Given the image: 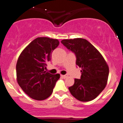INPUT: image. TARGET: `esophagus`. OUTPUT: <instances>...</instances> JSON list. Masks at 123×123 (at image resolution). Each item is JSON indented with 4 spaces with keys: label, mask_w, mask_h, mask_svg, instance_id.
I'll return each instance as SVG.
<instances>
[{
    "label": "esophagus",
    "mask_w": 123,
    "mask_h": 123,
    "mask_svg": "<svg viewBox=\"0 0 123 123\" xmlns=\"http://www.w3.org/2000/svg\"><path fill=\"white\" fill-rule=\"evenodd\" d=\"M61 76L63 78H66L68 77V75H67V74H66V75H61Z\"/></svg>",
    "instance_id": "1"
}]
</instances>
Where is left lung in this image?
I'll use <instances>...</instances> for the list:
<instances>
[{
	"label": "left lung",
	"mask_w": 123,
	"mask_h": 123,
	"mask_svg": "<svg viewBox=\"0 0 123 123\" xmlns=\"http://www.w3.org/2000/svg\"><path fill=\"white\" fill-rule=\"evenodd\" d=\"M61 43L76 56V64L81 68L80 79H75L68 88L77 100L88 102L94 99L105 88L109 68L99 51L84 38L66 39Z\"/></svg>",
	"instance_id": "8db88e82"
}]
</instances>
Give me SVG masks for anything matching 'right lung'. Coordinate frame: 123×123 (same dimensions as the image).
<instances>
[{
    "instance_id": "obj_1",
    "label": "right lung",
    "mask_w": 123,
    "mask_h": 123,
    "mask_svg": "<svg viewBox=\"0 0 123 123\" xmlns=\"http://www.w3.org/2000/svg\"><path fill=\"white\" fill-rule=\"evenodd\" d=\"M59 42L48 37H38L30 43L19 56L16 64L17 81L32 99L42 100L51 95L59 74L46 72V62Z\"/></svg>"
}]
</instances>
